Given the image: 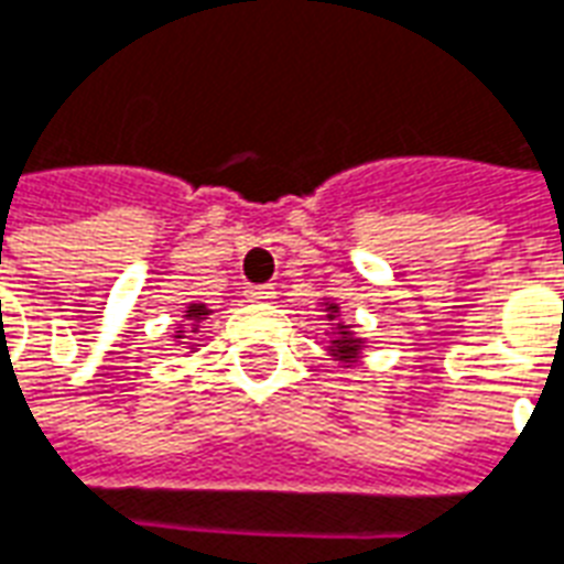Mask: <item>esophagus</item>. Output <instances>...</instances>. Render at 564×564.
<instances>
[{"mask_svg": "<svg viewBox=\"0 0 564 564\" xmlns=\"http://www.w3.org/2000/svg\"><path fill=\"white\" fill-rule=\"evenodd\" d=\"M247 294L252 300H270L273 294H276V288H273V285H249Z\"/></svg>", "mask_w": 564, "mask_h": 564, "instance_id": "1", "label": "esophagus"}]
</instances>
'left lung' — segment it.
<instances>
[{
    "label": "left lung",
    "mask_w": 564,
    "mask_h": 564,
    "mask_svg": "<svg viewBox=\"0 0 564 564\" xmlns=\"http://www.w3.org/2000/svg\"><path fill=\"white\" fill-rule=\"evenodd\" d=\"M333 312H336V306H329ZM333 354H336L341 362H350V359L357 357V341L347 336V329H341V338L338 341H333Z\"/></svg>",
    "instance_id": "8db88e82"
}]
</instances>
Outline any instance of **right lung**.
Here are the masks:
<instances>
[{"mask_svg": "<svg viewBox=\"0 0 564 564\" xmlns=\"http://www.w3.org/2000/svg\"><path fill=\"white\" fill-rule=\"evenodd\" d=\"M198 315H205V306H189V315L186 317H198Z\"/></svg>", "mask_w": 564, "mask_h": 564, "instance_id": "add662e5", "label": "right lung"}]
</instances>
